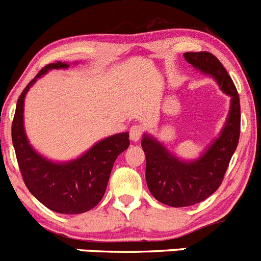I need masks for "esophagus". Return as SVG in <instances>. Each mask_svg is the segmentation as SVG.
<instances>
[{
    "label": "esophagus",
    "instance_id": "34e87169",
    "mask_svg": "<svg viewBox=\"0 0 261 261\" xmlns=\"http://www.w3.org/2000/svg\"><path fill=\"white\" fill-rule=\"evenodd\" d=\"M142 133H144V128L141 125H133L129 130V136H130V140L133 142H137L141 138Z\"/></svg>",
    "mask_w": 261,
    "mask_h": 261
}]
</instances>
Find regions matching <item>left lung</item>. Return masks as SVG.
Instances as JSON below:
<instances>
[{
    "label": "left lung",
    "instance_id": "1",
    "mask_svg": "<svg viewBox=\"0 0 261 261\" xmlns=\"http://www.w3.org/2000/svg\"><path fill=\"white\" fill-rule=\"evenodd\" d=\"M184 59L193 68L217 81L230 96V110L221 135L195 161H183L158 140L144 135L141 146L146 156V183L151 195L162 204L181 208L208 199L218 190L238 146L241 133V103L231 77L211 52H187Z\"/></svg>",
    "mask_w": 261,
    "mask_h": 261
}]
</instances>
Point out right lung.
<instances>
[{
	"label": "right lung",
	"instance_id": "right-lung-1",
	"mask_svg": "<svg viewBox=\"0 0 261 261\" xmlns=\"http://www.w3.org/2000/svg\"><path fill=\"white\" fill-rule=\"evenodd\" d=\"M65 62L48 64L39 71L18 98L11 138L23 181L30 192L48 209L62 214L89 212L99 204L117 156L129 146V133L110 136L84 155L69 162H52L30 145L23 126L24 98L36 80L50 69H66Z\"/></svg>",
	"mask_w": 261,
	"mask_h": 261
}]
</instances>
